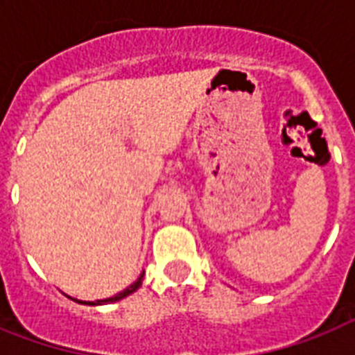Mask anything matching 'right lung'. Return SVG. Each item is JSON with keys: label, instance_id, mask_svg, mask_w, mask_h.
Instances as JSON below:
<instances>
[{"label": "right lung", "instance_id": "1", "mask_svg": "<svg viewBox=\"0 0 355 355\" xmlns=\"http://www.w3.org/2000/svg\"><path fill=\"white\" fill-rule=\"evenodd\" d=\"M141 278H144V276H139L138 278V282H134L132 286L130 287H127V289H125V291H121V293H118V295H116V297H110V298H105V300H96V302H83V304H94V306H99V304H110V302H118V300H121V298H125L127 297V295H130V293H134L136 291V289H138L139 286H141Z\"/></svg>", "mask_w": 355, "mask_h": 355}]
</instances>
